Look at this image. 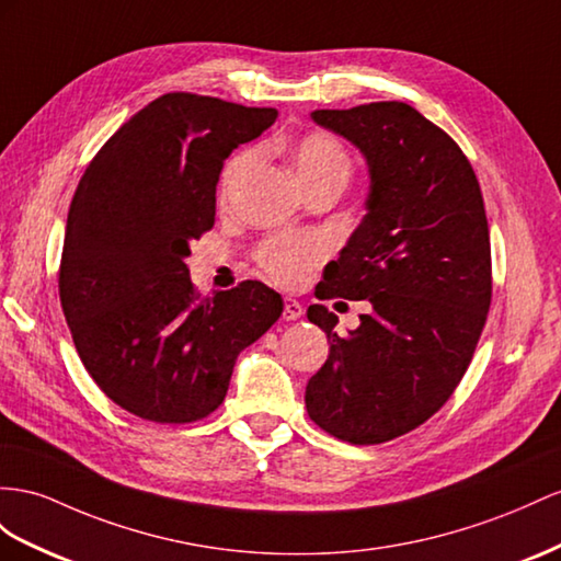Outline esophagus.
<instances>
[{
  "mask_svg": "<svg viewBox=\"0 0 561 561\" xmlns=\"http://www.w3.org/2000/svg\"><path fill=\"white\" fill-rule=\"evenodd\" d=\"M300 314H304V306H300L296 298L286 296L284 298V320H298Z\"/></svg>",
  "mask_w": 561,
  "mask_h": 561,
  "instance_id": "esophagus-1",
  "label": "esophagus"
}]
</instances>
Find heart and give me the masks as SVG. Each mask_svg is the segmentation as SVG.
Returning <instances> with one entry per match:
<instances>
[{
  "label": "heart",
  "mask_w": 561,
  "mask_h": 561,
  "mask_svg": "<svg viewBox=\"0 0 561 561\" xmlns=\"http://www.w3.org/2000/svg\"><path fill=\"white\" fill-rule=\"evenodd\" d=\"M294 168L300 184H310L329 175H351V156L343 144L327 133H308L294 149ZM253 163L251 151H239L227 161L220 178V196L232 194L237 182L247 175ZM329 243L318 234H277L265 239L255 251V263L282 286H298L308 279L312 267L324 261Z\"/></svg>",
  "instance_id": "b5f03b06"
}]
</instances>
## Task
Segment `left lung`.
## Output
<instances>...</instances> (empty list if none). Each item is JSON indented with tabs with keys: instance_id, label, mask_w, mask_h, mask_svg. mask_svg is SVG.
<instances>
[{
	"instance_id": "1",
	"label": "left lung",
	"mask_w": 561,
	"mask_h": 561,
	"mask_svg": "<svg viewBox=\"0 0 561 561\" xmlns=\"http://www.w3.org/2000/svg\"><path fill=\"white\" fill-rule=\"evenodd\" d=\"M312 121L353 141L371 178L367 215L314 296L369 300L371 312L341 336L332 310L308 308L329 357L306 408L329 436L386 443L445 405L477 351L493 294L481 186L455 139L403 102L322 108Z\"/></svg>"
}]
</instances>
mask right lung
I'll return each mask as SVG.
<instances>
[{
    "label": "right lung",
    "instance_id": "right-lung-1",
    "mask_svg": "<svg viewBox=\"0 0 561 561\" xmlns=\"http://www.w3.org/2000/svg\"><path fill=\"white\" fill-rule=\"evenodd\" d=\"M277 108L170 92L127 121L70 201L59 296L80 360L113 403L156 424L208 417L237 355L279 320L255 279L201 296L184 257L215 225L225 158Z\"/></svg>",
    "mask_w": 561,
    "mask_h": 561
}]
</instances>
